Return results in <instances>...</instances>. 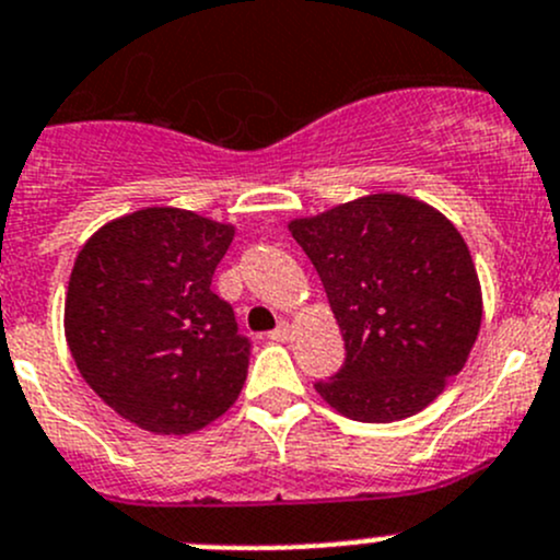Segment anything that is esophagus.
Masks as SVG:
<instances>
[{"label": "esophagus", "mask_w": 560, "mask_h": 560, "mask_svg": "<svg viewBox=\"0 0 560 560\" xmlns=\"http://www.w3.org/2000/svg\"><path fill=\"white\" fill-rule=\"evenodd\" d=\"M292 336V328H290V323H281L279 328L273 330V334H270V341H287Z\"/></svg>", "instance_id": "esophagus-1"}]
</instances>
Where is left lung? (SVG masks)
Returning <instances> with one entry per match:
<instances>
[{
	"label": "left lung",
	"instance_id": "1",
	"mask_svg": "<svg viewBox=\"0 0 560 560\" xmlns=\"http://www.w3.org/2000/svg\"><path fill=\"white\" fill-rule=\"evenodd\" d=\"M317 268L345 339L325 405L366 424L416 416L463 372L481 328V281L457 226L380 191L287 224Z\"/></svg>",
	"mask_w": 560,
	"mask_h": 560
}]
</instances>
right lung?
<instances>
[{"mask_svg": "<svg viewBox=\"0 0 560 560\" xmlns=\"http://www.w3.org/2000/svg\"><path fill=\"white\" fill-rule=\"evenodd\" d=\"M235 224L155 205L106 221L65 292V339L84 383L153 435H191L241 396L252 345L213 290Z\"/></svg>", "mask_w": 560, "mask_h": 560, "instance_id": "1", "label": "right lung"}]
</instances>
